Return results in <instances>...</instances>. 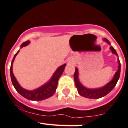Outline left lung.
Instances as JSON below:
<instances>
[{"label": "left lung", "mask_w": 128, "mask_h": 128, "mask_svg": "<svg viewBox=\"0 0 128 128\" xmlns=\"http://www.w3.org/2000/svg\"><path fill=\"white\" fill-rule=\"evenodd\" d=\"M107 44L110 45V43L109 42L107 39L104 38ZM110 49L112 51V54H114L118 56V54H117L116 51L114 49L113 46H110ZM118 70L116 71V72L114 74V78L110 82H108L107 84L104 86L103 87L98 88H94V89H91V88H86L85 86L83 85L82 83H80V80H79V77H78V68H76L75 70L74 74V82H75V85H76V88H77L78 92L79 94L82 96H84V97L88 98H92V99H96V98H100L101 97L106 96V95L108 94L115 87L118 81L119 78L120 76V63L119 61V58H118Z\"/></svg>", "instance_id": "8db88e82"}]
</instances>
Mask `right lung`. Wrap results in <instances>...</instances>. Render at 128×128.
<instances>
[{
  "instance_id": "right-lung-1",
  "label": "right lung",
  "mask_w": 128,
  "mask_h": 128,
  "mask_svg": "<svg viewBox=\"0 0 128 128\" xmlns=\"http://www.w3.org/2000/svg\"><path fill=\"white\" fill-rule=\"evenodd\" d=\"M30 43L29 40L22 43L21 45V48L23 46L28 45ZM20 50L18 51V52L14 55V58L12 60L11 65H10V78H11L12 83L13 86L16 90V91L19 93L21 95H22L23 97L26 98V99L30 100H33V101H41V100H45L48 98L52 96L54 94H55L56 90V88L57 87V84H58V80L62 74L63 73L64 71V68L66 64H64L63 65L60 66L57 69L55 72L54 73L53 76H52L51 79L46 83L42 85V86L39 87L38 88H36L33 90H27L24 89L20 85L18 81L16 80L15 76H14V74L12 72V64L14 59H15L16 56H17L18 54L19 53Z\"/></svg>"
}]
</instances>
